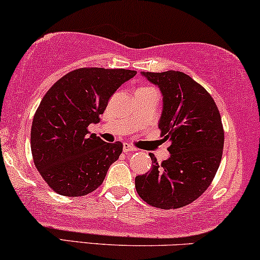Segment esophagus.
Returning a JSON list of instances; mask_svg holds the SVG:
<instances>
[{
    "label": "esophagus",
    "instance_id": "1",
    "mask_svg": "<svg viewBox=\"0 0 260 260\" xmlns=\"http://www.w3.org/2000/svg\"><path fill=\"white\" fill-rule=\"evenodd\" d=\"M133 151H137V149L129 144H123V152H133Z\"/></svg>",
    "mask_w": 260,
    "mask_h": 260
}]
</instances>
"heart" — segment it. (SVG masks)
Here are the masks:
<instances>
[{"mask_svg": "<svg viewBox=\"0 0 260 260\" xmlns=\"http://www.w3.org/2000/svg\"><path fill=\"white\" fill-rule=\"evenodd\" d=\"M139 90H153V88H150V87H141Z\"/></svg>", "mask_w": 260, "mask_h": 260, "instance_id": "b5f03b06", "label": "heart"}]
</instances>
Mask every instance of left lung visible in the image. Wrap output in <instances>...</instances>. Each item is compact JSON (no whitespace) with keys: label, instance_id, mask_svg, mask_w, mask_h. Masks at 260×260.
I'll return each instance as SVG.
<instances>
[{"label":"left lung","instance_id":"left-lung-1","mask_svg":"<svg viewBox=\"0 0 260 260\" xmlns=\"http://www.w3.org/2000/svg\"><path fill=\"white\" fill-rule=\"evenodd\" d=\"M159 87L163 110L158 127L170 141V157L136 177L138 194L158 209L188 205L211 185L222 159L224 131L211 94L182 72L141 73Z\"/></svg>","mask_w":260,"mask_h":260}]
</instances>
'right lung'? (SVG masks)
I'll list each match as a JSON object with an SVG mask.
<instances>
[{
    "label": "right lung",
    "instance_id": "add662e5",
    "mask_svg": "<svg viewBox=\"0 0 260 260\" xmlns=\"http://www.w3.org/2000/svg\"><path fill=\"white\" fill-rule=\"evenodd\" d=\"M137 74L129 70L79 68L55 83L32 121L34 162L49 187L66 197L97 189L123 145L106 143L87 127L100 122L108 101Z\"/></svg>",
    "mask_w": 260,
    "mask_h": 260
}]
</instances>
